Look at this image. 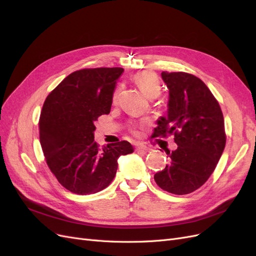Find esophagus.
Here are the masks:
<instances>
[{"instance_id": "obj_1", "label": "esophagus", "mask_w": 256, "mask_h": 256, "mask_svg": "<svg viewBox=\"0 0 256 256\" xmlns=\"http://www.w3.org/2000/svg\"><path fill=\"white\" fill-rule=\"evenodd\" d=\"M136 150H137L138 152H142V153H147V152L150 151L151 149H150L149 147H147V146H146V144H137Z\"/></svg>"}]
</instances>
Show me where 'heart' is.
Returning a JSON list of instances; mask_svg holds the SVG:
<instances>
[{
	"label": "heart",
	"instance_id": "1",
	"mask_svg": "<svg viewBox=\"0 0 256 256\" xmlns=\"http://www.w3.org/2000/svg\"><path fill=\"white\" fill-rule=\"evenodd\" d=\"M135 82L140 86L142 92L149 98H156L160 93V82L156 74L151 72H142L135 76ZM119 96V90L114 94V102Z\"/></svg>",
	"mask_w": 256,
	"mask_h": 256
}]
</instances>
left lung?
<instances>
[{
  "label": "left lung",
  "instance_id": "8db88e82",
  "mask_svg": "<svg viewBox=\"0 0 256 256\" xmlns=\"http://www.w3.org/2000/svg\"><path fill=\"white\" fill-rule=\"evenodd\" d=\"M170 90L167 116L156 121L152 137L174 135L178 148L166 153L170 162L154 174L156 184L176 195L200 188L214 172L225 148L224 118L218 100L200 78L162 72Z\"/></svg>",
  "mask_w": 256,
  "mask_h": 256
}]
</instances>
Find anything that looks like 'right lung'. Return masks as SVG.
Here are the masks:
<instances>
[{
	"instance_id": "1",
	"label": "right lung",
	"mask_w": 256,
	"mask_h": 256,
	"mask_svg": "<svg viewBox=\"0 0 256 256\" xmlns=\"http://www.w3.org/2000/svg\"><path fill=\"white\" fill-rule=\"evenodd\" d=\"M121 68H84L72 72L51 92L40 118V140L47 165L58 181L79 195L107 188L118 170V158L134 151L128 142H94V123L110 112Z\"/></svg>"
}]
</instances>
